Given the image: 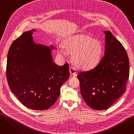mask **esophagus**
Segmentation results:
<instances>
[{
  "label": "esophagus",
  "mask_w": 134,
  "mask_h": 134,
  "mask_svg": "<svg viewBox=\"0 0 134 134\" xmlns=\"http://www.w3.org/2000/svg\"><path fill=\"white\" fill-rule=\"evenodd\" d=\"M69 72H70V74H71V75H73L74 76H76V73L75 72V70L74 68H73L72 67H70V68H69Z\"/></svg>",
  "instance_id": "1"
}]
</instances>
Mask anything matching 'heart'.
Here are the masks:
<instances>
[{
  "label": "heart",
  "instance_id": "1",
  "mask_svg": "<svg viewBox=\"0 0 134 134\" xmlns=\"http://www.w3.org/2000/svg\"><path fill=\"white\" fill-rule=\"evenodd\" d=\"M63 46L58 47V53L64 56L66 51L72 54L74 65L79 69L88 70L97 66L100 61L103 52L101 42L85 34L67 36Z\"/></svg>",
  "mask_w": 134,
  "mask_h": 134
}]
</instances>
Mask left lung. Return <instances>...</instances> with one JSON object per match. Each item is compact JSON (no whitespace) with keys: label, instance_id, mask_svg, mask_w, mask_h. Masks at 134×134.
Wrapping results in <instances>:
<instances>
[{"label":"left lung","instance_id":"obj_1","mask_svg":"<svg viewBox=\"0 0 134 134\" xmlns=\"http://www.w3.org/2000/svg\"><path fill=\"white\" fill-rule=\"evenodd\" d=\"M103 32V57L94 68L77 75L82 98L96 110L108 109L125 93L129 75V61L124 47L110 31Z\"/></svg>","mask_w":134,"mask_h":134}]
</instances>
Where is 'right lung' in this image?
Listing matches in <instances>:
<instances>
[{"label":"right lung","instance_id":"obj_1","mask_svg":"<svg viewBox=\"0 0 134 134\" xmlns=\"http://www.w3.org/2000/svg\"><path fill=\"white\" fill-rule=\"evenodd\" d=\"M27 31L14 41L7 59L6 78L12 93L25 107L35 110L51 108L58 99L60 87L69 77L68 63L53 61V45L37 44Z\"/></svg>","mask_w":134,"mask_h":134}]
</instances>
